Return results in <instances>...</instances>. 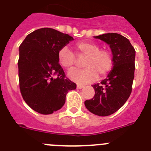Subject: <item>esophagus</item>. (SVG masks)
<instances>
[{
	"mask_svg": "<svg viewBox=\"0 0 151 151\" xmlns=\"http://www.w3.org/2000/svg\"><path fill=\"white\" fill-rule=\"evenodd\" d=\"M84 87L83 85H80V84H77V88H79V89H80V88H83Z\"/></svg>",
	"mask_w": 151,
	"mask_h": 151,
	"instance_id": "1",
	"label": "esophagus"
}]
</instances>
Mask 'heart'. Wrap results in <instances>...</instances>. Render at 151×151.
<instances>
[{"mask_svg":"<svg viewBox=\"0 0 151 151\" xmlns=\"http://www.w3.org/2000/svg\"><path fill=\"white\" fill-rule=\"evenodd\" d=\"M78 56H86L83 62L85 68L71 70L68 76L71 80L78 83H88L95 81L98 77H104L111 71L113 66V56L106 49H100L98 43L82 41L75 44ZM60 64L68 70H71L77 63V58L68 47H63L58 52Z\"/></svg>","mask_w":151,"mask_h":151,"instance_id":"1","label":"heart"}]
</instances>
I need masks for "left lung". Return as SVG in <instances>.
<instances>
[{"mask_svg":"<svg viewBox=\"0 0 151 151\" xmlns=\"http://www.w3.org/2000/svg\"><path fill=\"white\" fill-rule=\"evenodd\" d=\"M94 37L109 45L113 56V68L101 84L92 86L95 96L86 101L85 106L91 113L108 116L120 109L130 95L136 50L129 39L118 33H105Z\"/></svg>","mask_w":151,"mask_h":151,"instance_id":"obj_1","label":"left lung"}]
</instances>
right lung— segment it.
<instances>
[{
	"label": "right lung",
	"instance_id": "right-lung-1",
	"mask_svg": "<svg viewBox=\"0 0 151 151\" xmlns=\"http://www.w3.org/2000/svg\"><path fill=\"white\" fill-rule=\"evenodd\" d=\"M73 40L69 35L45 27L28 34L19 46L21 93L27 104L39 113L49 115L60 109L68 91L76 88L58 60L59 50Z\"/></svg>",
	"mask_w": 151,
	"mask_h": 151
}]
</instances>
